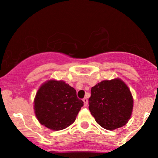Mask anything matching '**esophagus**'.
I'll list each match as a JSON object with an SVG mask.
<instances>
[{
  "label": "esophagus",
  "instance_id": "34e87169",
  "mask_svg": "<svg viewBox=\"0 0 158 158\" xmlns=\"http://www.w3.org/2000/svg\"><path fill=\"white\" fill-rule=\"evenodd\" d=\"M83 102H84V106H85V107L88 106V99H87V98H84V99H83Z\"/></svg>",
  "mask_w": 158,
  "mask_h": 158
}]
</instances>
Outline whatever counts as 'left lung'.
<instances>
[{
	"label": "left lung",
	"instance_id": "obj_1",
	"mask_svg": "<svg viewBox=\"0 0 158 158\" xmlns=\"http://www.w3.org/2000/svg\"><path fill=\"white\" fill-rule=\"evenodd\" d=\"M89 110L96 122L107 130L126 124L133 109V98L122 80H104L91 88Z\"/></svg>",
	"mask_w": 158,
	"mask_h": 158
}]
</instances>
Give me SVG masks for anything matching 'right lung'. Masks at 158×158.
<instances>
[{
	"label": "right lung",
	"mask_w": 158,
	"mask_h": 158,
	"mask_svg": "<svg viewBox=\"0 0 158 158\" xmlns=\"http://www.w3.org/2000/svg\"><path fill=\"white\" fill-rule=\"evenodd\" d=\"M77 91L63 81L50 80L40 87L34 100V110L41 125L59 131L73 123L83 106Z\"/></svg>",
	"instance_id": "obj_1"
}]
</instances>
